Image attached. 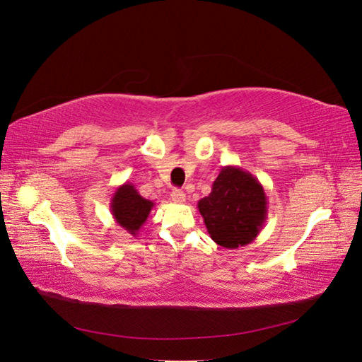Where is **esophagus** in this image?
<instances>
[{"instance_id": "34e87169", "label": "esophagus", "mask_w": 362, "mask_h": 362, "mask_svg": "<svg viewBox=\"0 0 362 362\" xmlns=\"http://www.w3.org/2000/svg\"><path fill=\"white\" fill-rule=\"evenodd\" d=\"M170 199L174 202H185L187 194L183 193L182 189H173V192H170Z\"/></svg>"}]
</instances>
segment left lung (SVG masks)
Returning a JSON list of instances; mask_svg holds the SVG:
<instances>
[{
  "label": "left lung",
  "mask_w": 362,
  "mask_h": 362,
  "mask_svg": "<svg viewBox=\"0 0 362 362\" xmlns=\"http://www.w3.org/2000/svg\"><path fill=\"white\" fill-rule=\"evenodd\" d=\"M199 214L214 242L225 248L252 244L267 220L264 188L248 170L221 168L212 192L198 201Z\"/></svg>",
  "instance_id": "left-lung-1"
}]
</instances>
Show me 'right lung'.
<instances>
[{"label":"right lung","mask_w":362,"mask_h":362,"mask_svg":"<svg viewBox=\"0 0 362 362\" xmlns=\"http://www.w3.org/2000/svg\"><path fill=\"white\" fill-rule=\"evenodd\" d=\"M155 202L144 199L131 182H124L110 198V212L118 226L131 235H137L147 221Z\"/></svg>","instance_id":"1"}]
</instances>
